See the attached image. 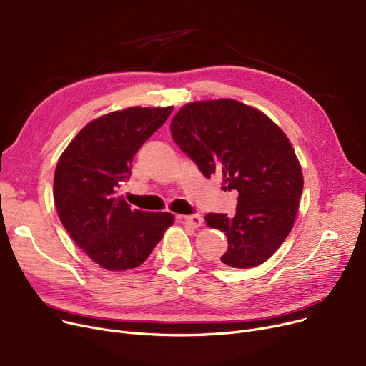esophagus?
<instances>
[{"label":"esophagus","mask_w":366,"mask_h":366,"mask_svg":"<svg viewBox=\"0 0 366 366\" xmlns=\"http://www.w3.org/2000/svg\"><path fill=\"white\" fill-rule=\"evenodd\" d=\"M182 219H184L187 224H189L191 227H194V228H197V227H200V225L203 224V218H202L199 214H193V215L182 217Z\"/></svg>","instance_id":"34e87169"}]
</instances>
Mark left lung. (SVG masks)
<instances>
[{
  "instance_id": "obj_1",
  "label": "left lung",
  "mask_w": 366,
  "mask_h": 366,
  "mask_svg": "<svg viewBox=\"0 0 366 366\" xmlns=\"http://www.w3.org/2000/svg\"><path fill=\"white\" fill-rule=\"evenodd\" d=\"M172 138L206 178L222 175L239 193L236 215L207 214L228 240L222 264L251 268L270 258L291 233L302 172L286 134L261 111L233 99L191 102L170 123Z\"/></svg>"
}]
</instances>
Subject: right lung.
Listing matches in <instances>:
<instances>
[{
  "label": "right lung",
  "instance_id": "obj_1",
  "mask_svg": "<svg viewBox=\"0 0 366 366\" xmlns=\"http://www.w3.org/2000/svg\"><path fill=\"white\" fill-rule=\"evenodd\" d=\"M172 109L130 107L102 115L79 132L57 162V215L75 244L105 270L141 265L173 224L172 214L132 209L119 196L134 154Z\"/></svg>",
  "mask_w": 366,
  "mask_h": 366
}]
</instances>
